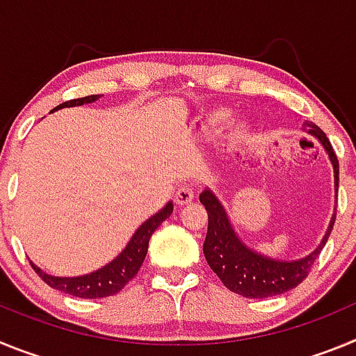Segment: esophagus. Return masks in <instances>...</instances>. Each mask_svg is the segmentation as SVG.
I'll list each match as a JSON object with an SVG mask.
<instances>
[{
	"label": "esophagus",
	"mask_w": 356,
	"mask_h": 356,
	"mask_svg": "<svg viewBox=\"0 0 356 356\" xmlns=\"http://www.w3.org/2000/svg\"><path fill=\"white\" fill-rule=\"evenodd\" d=\"M194 200V193L191 187H180L176 191L175 194V201L178 205H188V203H193Z\"/></svg>",
	"instance_id": "34e87169"
}]
</instances>
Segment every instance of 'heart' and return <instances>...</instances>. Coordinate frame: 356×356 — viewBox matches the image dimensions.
I'll return each instance as SVG.
<instances>
[{"label":"heart","instance_id":"heart-1","mask_svg":"<svg viewBox=\"0 0 356 356\" xmlns=\"http://www.w3.org/2000/svg\"><path fill=\"white\" fill-rule=\"evenodd\" d=\"M228 115H229V112L225 108L210 110V112L203 114L201 118H197L196 127L200 128L201 131H209V130H212V128H217L219 124H222V122L228 119ZM250 135H251L250 124H248V122H238V124L232 127V130H229L225 137L229 144H242L250 139Z\"/></svg>","mask_w":356,"mask_h":356}]
</instances>
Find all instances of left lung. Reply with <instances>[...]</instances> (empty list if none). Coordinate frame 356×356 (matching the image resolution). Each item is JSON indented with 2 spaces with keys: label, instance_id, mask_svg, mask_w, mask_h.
Returning a JSON list of instances; mask_svg holds the SVG:
<instances>
[{
  "label": "left lung",
  "instance_id": "obj_1",
  "mask_svg": "<svg viewBox=\"0 0 356 356\" xmlns=\"http://www.w3.org/2000/svg\"><path fill=\"white\" fill-rule=\"evenodd\" d=\"M307 134L319 140V144L328 155L330 163H332L333 191H335V203H337V155L333 153V147L325 131L314 122H307ZM200 201L205 205L207 213H209V229H207L205 244H203V253H205L210 269L219 276L226 289H229L235 294L244 296V298H253V300L254 298L262 300V298L280 296L298 287L312 269L314 262H316V259L325 248L326 241H328L330 234H332L333 222H335V212H333L326 234L323 235L316 250L303 259H275V257L253 250L238 237L225 205L216 196L212 188L207 187L200 194Z\"/></svg>",
  "mask_w": 356,
  "mask_h": 356
}]
</instances>
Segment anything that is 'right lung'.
Wrapping results in <instances>:
<instances>
[{
    "mask_svg": "<svg viewBox=\"0 0 356 356\" xmlns=\"http://www.w3.org/2000/svg\"><path fill=\"white\" fill-rule=\"evenodd\" d=\"M102 96H85L78 97V99H71L62 105H58L55 110L69 108V106H81L87 103L97 102ZM172 213V201H168L162 209L156 213L146 219L139 228L135 229V234L128 241V244L122 248L121 253L115 257L114 260H110L103 267L96 269V271L89 273V275L81 276H53L42 271L39 266L31 262L33 271L40 276V278L49 285V287L56 289V291L65 292V294L76 296V298H83V300H96V298H106V296L118 294L124 285L139 273L140 266H143L144 259H146L147 246H149V238L156 228L162 225L165 219Z\"/></svg>",
    "mask_w": 356,
    "mask_h": 356,
    "instance_id": "right-lung-1",
    "label": "right lung"
}]
</instances>
